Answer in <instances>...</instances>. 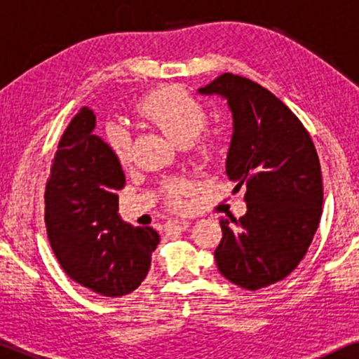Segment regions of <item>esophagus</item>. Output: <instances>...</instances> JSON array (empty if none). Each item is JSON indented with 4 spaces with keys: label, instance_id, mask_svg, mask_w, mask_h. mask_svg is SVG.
I'll list each match as a JSON object with an SVG mask.
<instances>
[{
    "label": "esophagus",
    "instance_id": "obj_1",
    "mask_svg": "<svg viewBox=\"0 0 359 359\" xmlns=\"http://www.w3.org/2000/svg\"><path fill=\"white\" fill-rule=\"evenodd\" d=\"M189 228V221L174 219L165 222V231H185Z\"/></svg>",
    "mask_w": 359,
    "mask_h": 359
}]
</instances>
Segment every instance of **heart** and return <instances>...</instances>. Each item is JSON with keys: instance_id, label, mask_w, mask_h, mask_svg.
<instances>
[{"instance_id": "1", "label": "heart", "mask_w": 359, "mask_h": 359, "mask_svg": "<svg viewBox=\"0 0 359 359\" xmlns=\"http://www.w3.org/2000/svg\"><path fill=\"white\" fill-rule=\"evenodd\" d=\"M138 111L143 118L154 123L175 145L180 147L193 142L208 123V111L203 102L197 101L187 90L179 88L155 90L142 101ZM108 145L119 163H126L130 160L131 142L130 135L125 130H119V128L111 130ZM194 150L201 160H205V162L212 160L217 155V140L211 133H205L194 142ZM163 192H165L168 208L174 211H184L187 205L185 203V196L189 192L187 182L177 179L167 180L163 184Z\"/></svg>"}]
</instances>
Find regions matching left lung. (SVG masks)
<instances>
[{
  "label": "left lung",
  "mask_w": 359,
  "mask_h": 359,
  "mask_svg": "<svg viewBox=\"0 0 359 359\" xmlns=\"http://www.w3.org/2000/svg\"><path fill=\"white\" fill-rule=\"evenodd\" d=\"M201 94H221L234 133L226 174L246 185L245 216L221 217L214 258L222 277L246 290L277 283L297 269L323 212V177L311 135L275 94L257 82L221 74Z\"/></svg>",
  "instance_id": "1"
}]
</instances>
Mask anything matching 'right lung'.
<instances>
[{"instance_id": "right-lung-1", "label": "right lung", "mask_w": 359, "mask_h": 359, "mask_svg": "<svg viewBox=\"0 0 359 359\" xmlns=\"http://www.w3.org/2000/svg\"><path fill=\"white\" fill-rule=\"evenodd\" d=\"M94 128L88 106L65 128L45 185V226L53 255L74 282L102 297H121L147 277L160 236L118 216L125 174Z\"/></svg>"}]
</instances>
